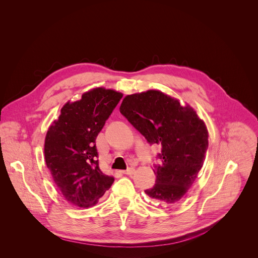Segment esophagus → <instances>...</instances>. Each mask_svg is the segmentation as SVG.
<instances>
[{
    "label": "esophagus",
    "mask_w": 258,
    "mask_h": 258,
    "mask_svg": "<svg viewBox=\"0 0 258 258\" xmlns=\"http://www.w3.org/2000/svg\"><path fill=\"white\" fill-rule=\"evenodd\" d=\"M122 173L126 174V175H133L135 173V168H128L127 170L122 171Z\"/></svg>",
    "instance_id": "obj_1"
}]
</instances>
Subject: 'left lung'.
<instances>
[{
	"instance_id": "1",
	"label": "left lung",
	"mask_w": 258,
	"mask_h": 258,
	"mask_svg": "<svg viewBox=\"0 0 258 258\" xmlns=\"http://www.w3.org/2000/svg\"><path fill=\"white\" fill-rule=\"evenodd\" d=\"M122 115L150 144L162 147L156 166V183L145 190L153 200L177 204L199 176L209 147L207 125L189 105L159 90L126 95Z\"/></svg>"
}]
</instances>
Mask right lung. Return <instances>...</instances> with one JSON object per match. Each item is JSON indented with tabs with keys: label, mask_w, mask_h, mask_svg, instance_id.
Segmentation results:
<instances>
[{
	"label": "right lung",
	"mask_w": 258,
	"mask_h": 258,
	"mask_svg": "<svg viewBox=\"0 0 258 258\" xmlns=\"http://www.w3.org/2000/svg\"><path fill=\"white\" fill-rule=\"evenodd\" d=\"M122 93L98 87L68 101L48 127L44 158L63 199L79 208H91L110 188L113 176L99 168L95 141Z\"/></svg>",
	"instance_id": "add662e5"
}]
</instances>
